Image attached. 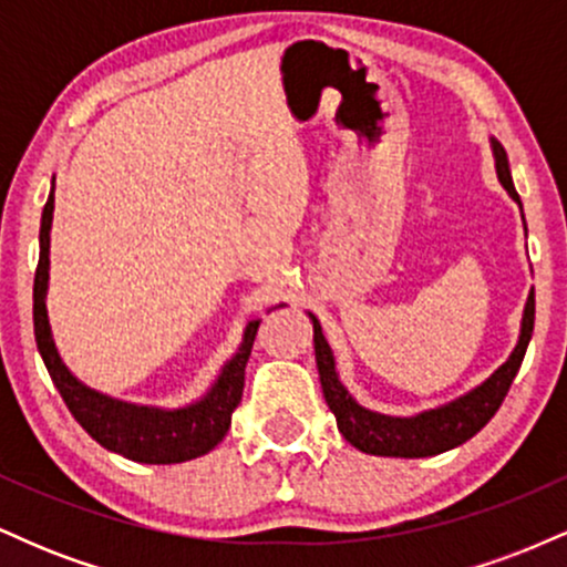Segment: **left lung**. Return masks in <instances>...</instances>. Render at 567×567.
Here are the masks:
<instances>
[{
	"instance_id": "1",
	"label": "left lung",
	"mask_w": 567,
	"mask_h": 567,
	"mask_svg": "<svg viewBox=\"0 0 567 567\" xmlns=\"http://www.w3.org/2000/svg\"><path fill=\"white\" fill-rule=\"evenodd\" d=\"M491 148L493 157H496V173L501 186L509 192V197L517 202L519 210H523V202H519L517 188L512 184L509 159H506L504 146H501L496 138H491ZM309 320L315 324V354L317 370H320L322 394L328 408L333 410L338 432L362 453L394 455V458H426V455H437L451 451V447L464 445L466 440H472L474 434L496 415L506 392H509L514 375H517L519 365H523L525 349H528L530 343L533 320H536V296H533L530 290L528 301H525L517 347H514L509 360H506L491 379H485L480 386H474L472 392L445 402V405L408 415V419L373 413V410L362 408L360 402L347 392V386L338 381L333 349L324 341L320 320H317L311 311Z\"/></svg>"
}]
</instances>
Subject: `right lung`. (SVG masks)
Wrapping results in <instances>:
<instances>
[{
    "mask_svg": "<svg viewBox=\"0 0 567 567\" xmlns=\"http://www.w3.org/2000/svg\"><path fill=\"white\" fill-rule=\"evenodd\" d=\"M55 181V178H53ZM55 184L48 205L42 210L39 226V264L34 275V336L44 368L63 402L80 426L106 451L125 455L138 464H181L197 455L210 453L231 426V413L243 400L245 365L250 360L261 320H250L245 328L243 343L231 360L220 368L216 383L197 402L175 410L135 405L84 386L58 354L53 330L48 320V282H50V226H53Z\"/></svg>",
    "mask_w": 567,
    "mask_h": 567,
    "instance_id": "right-lung-1",
    "label": "right lung"
}]
</instances>
